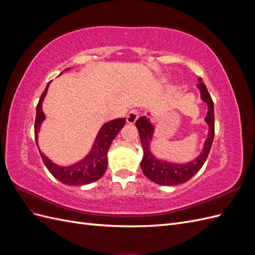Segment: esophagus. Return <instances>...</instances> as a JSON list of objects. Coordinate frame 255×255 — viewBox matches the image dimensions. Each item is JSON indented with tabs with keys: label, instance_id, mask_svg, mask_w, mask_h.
<instances>
[{
	"label": "esophagus",
	"instance_id": "esophagus-1",
	"mask_svg": "<svg viewBox=\"0 0 255 255\" xmlns=\"http://www.w3.org/2000/svg\"><path fill=\"white\" fill-rule=\"evenodd\" d=\"M138 117H139V113H138V111H136V110L129 111V113L127 116V122L128 123V125H134L136 120L138 119Z\"/></svg>",
	"mask_w": 255,
	"mask_h": 255
}]
</instances>
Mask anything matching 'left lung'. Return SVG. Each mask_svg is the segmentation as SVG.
<instances>
[{"label": "left lung", "instance_id": "8db88e82", "mask_svg": "<svg viewBox=\"0 0 255 255\" xmlns=\"http://www.w3.org/2000/svg\"><path fill=\"white\" fill-rule=\"evenodd\" d=\"M198 82L199 84L197 87L201 94L202 101L207 104L205 122L208 126V134L203 145V150L196 159L187 164H174L156 158L150 150V143L154 134V126L145 116H142L136 121V128L139 132L143 150V157L140 166L143 174L154 183L159 185H179L187 182L201 169L211 151L215 135L214 102L211 95L208 94L206 86L202 83V79H198Z\"/></svg>", "mask_w": 255, "mask_h": 255}]
</instances>
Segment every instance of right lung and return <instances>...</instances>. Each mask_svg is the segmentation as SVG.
<instances>
[{
	"label": "right lung",
	"mask_w": 255,
	"mask_h": 255,
	"mask_svg": "<svg viewBox=\"0 0 255 255\" xmlns=\"http://www.w3.org/2000/svg\"><path fill=\"white\" fill-rule=\"evenodd\" d=\"M70 68H67L66 70H69ZM65 70V71H66ZM63 73V72H61ZM48 83L47 87L39 99V102L36 107V120H35V140L38 146V133L40 130V127L43 120L45 119V115L42 111V102L44 97L47 96L48 88L50 86ZM126 125V118L114 119L112 121L106 122L100 128L99 133L96 137V140L92 145V149L88 153V155L85 156L78 163H75L70 166H59L55 163H53L44 154L39 150L41 158L45 167L51 174L56 177L61 183L70 185V186H76V185H86L92 182H96L99 179H101L103 174L106 171L107 168V152H109L112 141L115 139V137L118 135L121 128ZM39 149V148H38Z\"/></svg>",
	"instance_id": "1"
}]
</instances>
